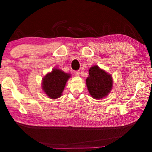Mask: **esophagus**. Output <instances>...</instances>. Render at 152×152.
<instances>
[{
  "mask_svg": "<svg viewBox=\"0 0 152 152\" xmlns=\"http://www.w3.org/2000/svg\"><path fill=\"white\" fill-rule=\"evenodd\" d=\"M74 74L76 76H80V72L79 71H74Z\"/></svg>",
  "mask_w": 152,
  "mask_h": 152,
  "instance_id": "1",
  "label": "esophagus"
}]
</instances>
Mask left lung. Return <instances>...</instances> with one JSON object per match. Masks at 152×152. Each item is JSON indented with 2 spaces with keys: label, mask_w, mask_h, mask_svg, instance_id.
<instances>
[{
  "label": "left lung",
  "mask_w": 152,
  "mask_h": 152,
  "mask_svg": "<svg viewBox=\"0 0 152 152\" xmlns=\"http://www.w3.org/2000/svg\"><path fill=\"white\" fill-rule=\"evenodd\" d=\"M88 73L86 84L90 94L94 99L106 97L112 90L113 82L111 75L98 66L91 67Z\"/></svg>",
  "instance_id": "8db88e82"
}]
</instances>
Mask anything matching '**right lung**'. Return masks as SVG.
<instances>
[{
	"mask_svg": "<svg viewBox=\"0 0 152 152\" xmlns=\"http://www.w3.org/2000/svg\"><path fill=\"white\" fill-rule=\"evenodd\" d=\"M70 76V74L65 73L60 69H53L51 72L43 77L42 80L43 91L50 99H58L62 94L66 82Z\"/></svg>",
	"mask_w": 152,
	"mask_h": 152,
	"instance_id": "add662e5",
	"label": "right lung"
}]
</instances>
